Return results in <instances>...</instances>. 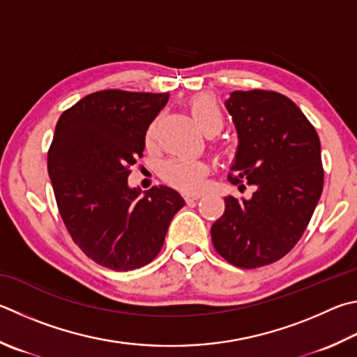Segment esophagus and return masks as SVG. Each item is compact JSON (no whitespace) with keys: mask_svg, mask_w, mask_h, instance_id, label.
<instances>
[{"mask_svg":"<svg viewBox=\"0 0 357 357\" xmlns=\"http://www.w3.org/2000/svg\"><path fill=\"white\" fill-rule=\"evenodd\" d=\"M201 197V193H185V199L187 201H195V199H199Z\"/></svg>","mask_w":357,"mask_h":357,"instance_id":"esophagus-1","label":"esophagus"}]
</instances>
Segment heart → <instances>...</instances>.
Returning <instances> with one entry per match:
<instances>
[{
    "instance_id": "b5f03b06",
    "label": "heart",
    "mask_w": 357,
    "mask_h": 357,
    "mask_svg": "<svg viewBox=\"0 0 357 357\" xmlns=\"http://www.w3.org/2000/svg\"><path fill=\"white\" fill-rule=\"evenodd\" d=\"M192 116L203 129L206 135H215L225 125V115L215 98L209 95H199L190 101ZM156 131V123H151L146 131V140L151 142ZM162 176L168 183L184 190H199L206 183L207 165L199 159L173 158L162 165Z\"/></svg>"
}]
</instances>
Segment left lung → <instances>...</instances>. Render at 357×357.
<instances>
[{
  "mask_svg": "<svg viewBox=\"0 0 357 357\" xmlns=\"http://www.w3.org/2000/svg\"><path fill=\"white\" fill-rule=\"evenodd\" d=\"M237 131L229 181L251 198L225 197L211 228L218 255L241 268L278 261L300 241L323 190L320 139L294 101L267 90L232 92L225 101Z\"/></svg>",
  "mask_w": 357,
  "mask_h": 357,
  "instance_id": "8db88e82",
  "label": "left lung"
}]
</instances>
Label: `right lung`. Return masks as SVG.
<instances>
[{
    "label": "right lung",
    "mask_w": 357,
    "mask_h": 357,
    "mask_svg": "<svg viewBox=\"0 0 357 357\" xmlns=\"http://www.w3.org/2000/svg\"><path fill=\"white\" fill-rule=\"evenodd\" d=\"M168 93L101 90L67 109L56 125L48 173L71 238L96 264L128 271L150 264L185 204L167 185L129 187L151 121Z\"/></svg>",
    "instance_id": "1"
}]
</instances>
